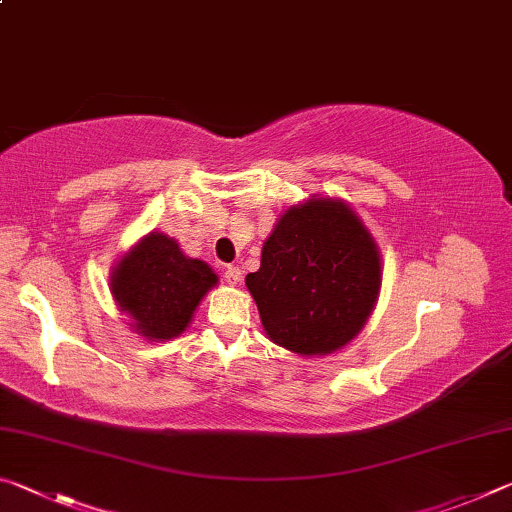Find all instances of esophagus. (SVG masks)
<instances>
[{
    "label": "esophagus",
    "instance_id": "esophagus-1",
    "mask_svg": "<svg viewBox=\"0 0 512 512\" xmlns=\"http://www.w3.org/2000/svg\"><path fill=\"white\" fill-rule=\"evenodd\" d=\"M223 280H225V284H230V287H237V284L241 282V268L239 266H225Z\"/></svg>",
    "mask_w": 512,
    "mask_h": 512
}]
</instances>
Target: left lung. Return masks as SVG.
Wrapping results in <instances>:
<instances>
[{
  "label": "left lung",
  "mask_w": 512,
  "mask_h": 512,
  "mask_svg": "<svg viewBox=\"0 0 512 512\" xmlns=\"http://www.w3.org/2000/svg\"><path fill=\"white\" fill-rule=\"evenodd\" d=\"M246 287L268 339L300 357L329 354L368 323L381 287V255L348 203L311 196L280 216Z\"/></svg>",
  "instance_id": "obj_1"
}]
</instances>
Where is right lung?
I'll use <instances>...</instances> for the list:
<instances>
[{
	"mask_svg": "<svg viewBox=\"0 0 512 512\" xmlns=\"http://www.w3.org/2000/svg\"><path fill=\"white\" fill-rule=\"evenodd\" d=\"M219 277L201 259L187 257L176 239L151 232L112 268L110 291L131 327L149 341L185 332L205 293Z\"/></svg>",
	"mask_w": 512,
	"mask_h": 512,
	"instance_id": "add662e5",
	"label": "right lung"
}]
</instances>
